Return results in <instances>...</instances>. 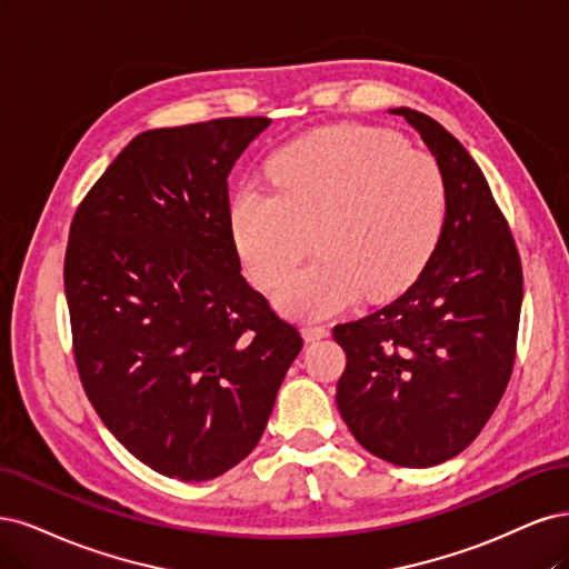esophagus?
Here are the masks:
<instances>
[{
    "label": "esophagus",
    "mask_w": 569,
    "mask_h": 569,
    "mask_svg": "<svg viewBox=\"0 0 569 569\" xmlns=\"http://www.w3.org/2000/svg\"><path fill=\"white\" fill-rule=\"evenodd\" d=\"M328 326H319V323H305L302 326V338L307 340V342H311V340H321V338H328Z\"/></svg>",
    "instance_id": "34e87169"
}]
</instances>
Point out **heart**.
<instances>
[{"label":"heart","instance_id":"obj_1","mask_svg":"<svg viewBox=\"0 0 569 569\" xmlns=\"http://www.w3.org/2000/svg\"><path fill=\"white\" fill-rule=\"evenodd\" d=\"M267 170L273 189L243 184L231 196L229 233L250 277L273 288L316 231L318 260L277 292L290 317H331L361 292L392 296L423 271L442 236L445 172L390 130L323 127L286 143Z\"/></svg>","mask_w":569,"mask_h":569}]
</instances>
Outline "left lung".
Masks as SVG:
<instances>
[{"instance_id":"obj_1","label":"left lung","mask_w":569,"mask_h":569,"mask_svg":"<svg viewBox=\"0 0 569 569\" xmlns=\"http://www.w3.org/2000/svg\"><path fill=\"white\" fill-rule=\"evenodd\" d=\"M447 179V217L426 269L395 302L338 323L347 355L336 401L357 442L401 468H430L480 435L516 363L522 264L478 162L426 113L392 108Z\"/></svg>"}]
</instances>
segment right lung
Instances as JSON below:
<instances>
[{"instance_id": "add662e5", "label": "right lung", "mask_w": 569, "mask_h": 569, "mask_svg": "<svg viewBox=\"0 0 569 569\" xmlns=\"http://www.w3.org/2000/svg\"><path fill=\"white\" fill-rule=\"evenodd\" d=\"M269 118L134 137L70 224L72 355L103 426L143 466L203 482L258 447L302 350L241 277L229 172Z\"/></svg>"}]
</instances>
